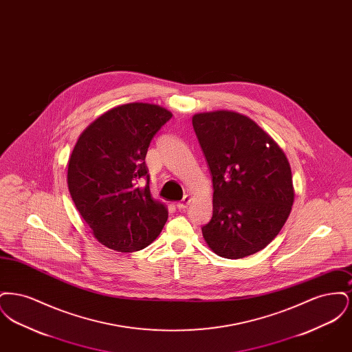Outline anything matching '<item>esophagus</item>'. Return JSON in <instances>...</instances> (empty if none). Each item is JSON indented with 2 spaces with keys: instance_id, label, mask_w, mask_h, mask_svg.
Here are the masks:
<instances>
[{
  "instance_id": "esophagus-1",
  "label": "esophagus",
  "mask_w": 352,
  "mask_h": 352,
  "mask_svg": "<svg viewBox=\"0 0 352 352\" xmlns=\"http://www.w3.org/2000/svg\"><path fill=\"white\" fill-rule=\"evenodd\" d=\"M188 203H190V197L188 195H184V199L182 201H179V203H177V208L178 210H181V211H184L186 208H187V206H188Z\"/></svg>"
}]
</instances>
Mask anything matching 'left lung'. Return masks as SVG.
I'll use <instances>...</instances> for the list:
<instances>
[{"label": "left lung", "instance_id": "1", "mask_svg": "<svg viewBox=\"0 0 352 352\" xmlns=\"http://www.w3.org/2000/svg\"><path fill=\"white\" fill-rule=\"evenodd\" d=\"M192 126L212 175V218L201 227L220 257L264 250L292 211L294 188L283 149L253 120L232 111L197 113Z\"/></svg>", "mask_w": 352, "mask_h": 352}]
</instances>
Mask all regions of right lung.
<instances>
[{
    "instance_id": "obj_1",
    "label": "right lung",
    "mask_w": 352,
    "mask_h": 352,
    "mask_svg": "<svg viewBox=\"0 0 352 352\" xmlns=\"http://www.w3.org/2000/svg\"><path fill=\"white\" fill-rule=\"evenodd\" d=\"M171 116L148 102L120 105L96 118L72 151L71 198L94 236L109 250H144L168 220L166 206L151 197L145 157L153 137ZM144 177L147 184L140 186Z\"/></svg>"
}]
</instances>
